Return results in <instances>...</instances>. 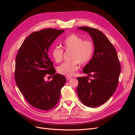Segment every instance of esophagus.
Segmentation results:
<instances>
[{
    "instance_id": "esophagus-1",
    "label": "esophagus",
    "mask_w": 135,
    "mask_h": 135,
    "mask_svg": "<svg viewBox=\"0 0 135 135\" xmlns=\"http://www.w3.org/2000/svg\"><path fill=\"white\" fill-rule=\"evenodd\" d=\"M65 78H66V80H67V81H68V80L70 79L71 78V77H70V76H66Z\"/></svg>"
}]
</instances>
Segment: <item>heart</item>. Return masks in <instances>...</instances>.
<instances>
[{
    "instance_id": "b5f03b06",
    "label": "heart",
    "mask_w": 135,
    "mask_h": 135,
    "mask_svg": "<svg viewBox=\"0 0 135 135\" xmlns=\"http://www.w3.org/2000/svg\"><path fill=\"white\" fill-rule=\"evenodd\" d=\"M64 49L72 50L70 61L63 62L57 68L59 73L67 76H72L78 69V62L84 65L91 60L94 52V45L89 40H84L76 34H71L62 42ZM51 55L56 62L62 60L63 50L59 47H54L51 50Z\"/></svg>"
}]
</instances>
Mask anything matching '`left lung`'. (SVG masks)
<instances>
[{
  "label": "left lung",
  "mask_w": 135,
  "mask_h": 135,
  "mask_svg": "<svg viewBox=\"0 0 135 135\" xmlns=\"http://www.w3.org/2000/svg\"><path fill=\"white\" fill-rule=\"evenodd\" d=\"M77 29L89 34L93 42L92 58L86 65L83 73L91 76L78 77L76 92L81 102L87 107H96L107 101L115 92L121 73L117 51L110 41L101 31L81 27Z\"/></svg>",
  "instance_id": "obj_1"
}]
</instances>
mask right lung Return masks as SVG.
<instances>
[{"mask_svg":"<svg viewBox=\"0 0 135 135\" xmlns=\"http://www.w3.org/2000/svg\"><path fill=\"white\" fill-rule=\"evenodd\" d=\"M64 32L50 28L34 32L17 53L14 75L17 86L27 102L40 110H50L57 104L66 82L62 75L55 74L47 54L54 40ZM47 74L53 75L50 82L44 81Z\"/></svg>","mask_w":135,"mask_h":135,"instance_id":"add662e5","label":"right lung"}]
</instances>
